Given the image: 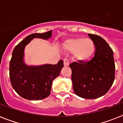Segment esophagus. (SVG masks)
<instances>
[{
    "label": "esophagus",
    "instance_id": "1",
    "mask_svg": "<svg viewBox=\"0 0 123 123\" xmlns=\"http://www.w3.org/2000/svg\"><path fill=\"white\" fill-rule=\"evenodd\" d=\"M69 64V61L68 59L67 58H64V66H68Z\"/></svg>",
    "mask_w": 123,
    "mask_h": 123
}]
</instances>
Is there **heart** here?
<instances>
[{"label": "heart", "mask_w": 123, "mask_h": 123, "mask_svg": "<svg viewBox=\"0 0 123 123\" xmlns=\"http://www.w3.org/2000/svg\"><path fill=\"white\" fill-rule=\"evenodd\" d=\"M62 46L64 50L73 53L75 59L80 62L91 59L96 50L95 44L92 39L83 37L67 39Z\"/></svg>", "instance_id": "obj_1"}]
</instances>
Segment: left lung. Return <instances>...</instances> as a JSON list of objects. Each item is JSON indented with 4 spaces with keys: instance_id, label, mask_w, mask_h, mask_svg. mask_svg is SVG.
Here are the masks:
<instances>
[{
    "instance_id": "left-lung-1",
    "label": "left lung",
    "mask_w": 123,
    "mask_h": 123,
    "mask_svg": "<svg viewBox=\"0 0 123 123\" xmlns=\"http://www.w3.org/2000/svg\"><path fill=\"white\" fill-rule=\"evenodd\" d=\"M95 44L94 57L84 62L69 64L75 93L85 99H95L109 91L115 79L113 51L102 37L88 34Z\"/></svg>"
}]
</instances>
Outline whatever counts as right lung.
Instances as JSON below:
<instances>
[{
	"mask_svg": "<svg viewBox=\"0 0 123 123\" xmlns=\"http://www.w3.org/2000/svg\"><path fill=\"white\" fill-rule=\"evenodd\" d=\"M52 31L44 33L28 36L15 46L9 64V77L12 88L25 99L40 100L48 97L51 92L52 82L60 75L64 67L63 61L57 64L27 66L24 61L25 46L35 37L50 39Z\"/></svg>",
	"mask_w": 123,
	"mask_h": 123,
	"instance_id": "obj_1",
	"label": "right lung"
}]
</instances>
